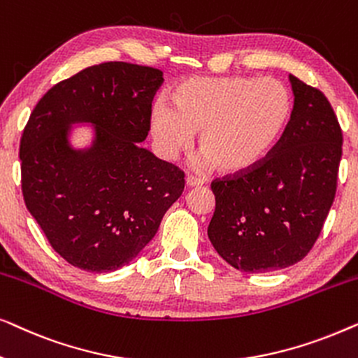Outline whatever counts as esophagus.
Instances as JSON below:
<instances>
[{
  "instance_id": "esophagus-1",
  "label": "esophagus",
  "mask_w": 358,
  "mask_h": 358,
  "mask_svg": "<svg viewBox=\"0 0 358 358\" xmlns=\"http://www.w3.org/2000/svg\"><path fill=\"white\" fill-rule=\"evenodd\" d=\"M185 185H187V187H200V185H203V180L195 178V176H187V178H185Z\"/></svg>"
}]
</instances>
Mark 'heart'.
<instances>
[{"instance_id": "1", "label": "heart", "mask_w": 358, "mask_h": 358, "mask_svg": "<svg viewBox=\"0 0 358 358\" xmlns=\"http://www.w3.org/2000/svg\"><path fill=\"white\" fill-rule=\"evenodd\" d=\"M171 107L151 112V135L173 159L199 135L203 163L227 178H241L266 164L293 120L292 92L273 78L194 76L171 91Z\"/></svg>"}]
</instances>
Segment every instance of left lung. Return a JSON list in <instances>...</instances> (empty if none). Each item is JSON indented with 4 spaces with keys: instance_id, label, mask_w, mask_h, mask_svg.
<instances>
[{
    "instance_id": "left-lung-1",
    "label": "left lung",
    "mask_w": 358,
    "mask_h": 358,
    "mask_svg": "<svg viewBox=\"0 0 358 358\" xmlns=\"http://www.w3.org/2000/svg\"><path fill=\"white\" fill-rule=\"evenodd\" d=\"M288 78L295 112L278 150L251 174L212 182L210 241L229 266L249 273L300 262L336 197L341 125L320 90Z\"/></svg>"
}]
</instances>
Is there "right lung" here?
<instances>
[{"instance_id": "right-lung-1", "label": "right lung", "mask_w": 358, "mask_h": 358, "mask_svg": "<svg viewBox=\"0 0 358 358\" xmlns=\"http://www.w3.org/2000/svg\"><path fill=\"white\" fill-rule=\"evenodd\" d=\"M156 68L107 62L48 90L34 107L19 148L26 207L52 248L87 272H112L138 256L184 190V173L141 148ZM95 138L73 149L71 124Z\"/></svg>"}]
</instances>
